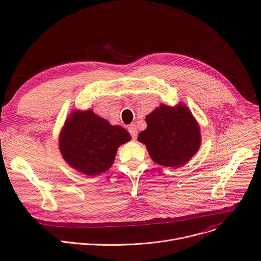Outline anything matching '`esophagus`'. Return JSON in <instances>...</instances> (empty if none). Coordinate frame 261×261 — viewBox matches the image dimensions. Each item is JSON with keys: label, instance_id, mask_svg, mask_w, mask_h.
Returning <instances> with one entry per match:
<instances>
[{"label": "esophagus", "instance_id": "obj_1", "mask_svg": "<svg viewBox=\"0 0 261 261\" xmlns=\"http://www.w3.org/2000/svg\"><path fill=\"white\" fill-rule=\"evenodd\" d=\"M128 131H129V133L131 134V136H132V138L133 139H135L136 137H137V128H136V126L134 125V124H131V125H129V127H128Z\"/></svg>", "mask_w": 261, "mask_h": 261}]
</instances>
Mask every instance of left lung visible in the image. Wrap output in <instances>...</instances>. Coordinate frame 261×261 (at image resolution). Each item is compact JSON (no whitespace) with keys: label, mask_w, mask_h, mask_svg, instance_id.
Segmentation results:
<instances>
[{"label":"left lung","mask_w":261,"mask_h":261,"mask_svg":"<svg viewBox=\"0 0 261 261\" xmlns=\"http://www.w3.org/2000/svg\"><path fill=\"white\" fill-rule=\"evenodd\" d=\"M146 129L138 134L152 160L164 167H180L199 150V125L184 103L160 104L145 117Z\"/></svg>","instance_id":"8db88e82"}]
</instances>
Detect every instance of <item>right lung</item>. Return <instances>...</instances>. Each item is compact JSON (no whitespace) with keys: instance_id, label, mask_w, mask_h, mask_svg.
<instances>
[{"instance_id":"add662e5","label":"right lung","mask_w":261,"mask_h":261,"mask_svg":"<svg viewBox=\"0 0 261 261\" xmlns=\"http://www.w3.org/2000/svg\"><path fill=\"white\" fill-rule=\"evenodd\" d=\"M131 140L122 126H113L92 109L73 110L60 132L59 148L64 160L77 171L94 176L114 164L120 145Z\"/></svg>"}]
</instances>
